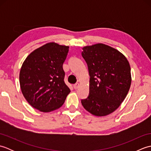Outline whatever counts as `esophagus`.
Returning <instances> with one entry per match:
<instances>
[{
    "label": "esophagus",
    "mask_w": 151,
    "mask_h": 151,
    "mask_svg": "<svg viewBox=\"0 0 151 151\" xmlns=\"http://www.w3.org/2000/svg\"><path fill=\"white\" fill-rule=\"evenodd\" d=\"M79 86H80L79 83H76V84H75L73 85V87H74V88H75V89H78V88Z\"/></svg>",
    "instance_id": "1"
}]
</instances>
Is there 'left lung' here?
Instances as JSON below:
<instances>
[{"instance_id":"left-lung-1","label":"left lung","mask_w":151,"mask_h":151,"mask_svg":"<svg viewBox=\"0 0 151 151\" xmlns=\"http://www.w3.org/2000/svg\"><path fill=\"white\" fill-rule=\"evenodd\" d=\"M82 50L90 78L89 94L82 104L92 115L106 116L117 110L127 97L132 82L130 63L124 54L103 43L85 46Z\"/></svg>"}]
</instances>
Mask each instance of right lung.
<instances>
[{
	"label": "right lung",
	"instance_id": "1",
	"mask_svg": "<svg viewBox=\"0 0 151 151\" xmlns=\"http://www.w3.org/2000/svg\"><path fill=\"white\" fill-rule=\"evenodd\" d=\"M69 48L48 43L32 51L22 63L19 73L22 93L32 106L40 111L58 109L70 91L63 81V69Z\"/></svg>",
	"mask_w": 151,
	"mask_h": 151
}]
</instances>
